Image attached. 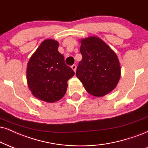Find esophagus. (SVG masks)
<instances>
[{"label":"esophagus","mask_w":148,"mask_h":148,"mask_svg":"<svg viewBox=\"0 0 148 148\" xmlns=\"http://www.w3.org/2000/svg\"><path fill=\"white\" fill-rule=\"evenodd\" d=\"M71 68H72L73 70L75 72L76 68H77V66H76V64H73L72 66H71Z\"/></svg>","instance_id":"34e87169"}]
</instances>
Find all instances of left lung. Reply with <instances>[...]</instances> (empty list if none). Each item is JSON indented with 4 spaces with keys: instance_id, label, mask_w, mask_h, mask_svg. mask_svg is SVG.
Segmentation results:
<instances>
[{
    "instance_id": "obj_1",
    "label": "left lung",
    "mask_w": 148,
    "mask_h": 148,
    "mask_svg": "<svg viewBox=\"0 0 148 148\" xmlns=\"http://www.w3.org/2000/svg\"><path fill=\"white\" fill-rule=\"evenodd\" d=\"M76 75L88 93L102 97L116 87L121 75V67L115 53L102 40L89 37L82 40Z\"/></svg>"
}]
</instances>
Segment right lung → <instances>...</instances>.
<instances>
[{
	"label": "right lung",
	"mask_w": 148,
	"mask_h": 148,
	"mask_svg": "<svg viewBox=\"0 0 148 148\" xmlns=\"http://www.w3.org/2000/svg\"><path fill=\"white\" fill-rule=\"evenodd\" d=\"M59 44L45 40L30 58L27 64V79L29 88L38 99L55 102L63 97L67 81L75 72L64 62V57L58 51Z\"/></svg>",
	"instance_id": "add662e5"
}]
</instances>
